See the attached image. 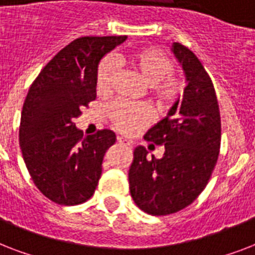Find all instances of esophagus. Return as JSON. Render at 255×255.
<instances>
[{
    "label": "esophagus",
    "mask_w": 255,
    "mask_h": 255,
    "mask_svg": "<svg viewBox=\"0 0 255 255\" xmlns=\"http://www.w3.org/2000/svg\"><path fill=\"white\" fill-rule=\"evenodd\" d=\"M118 143L122 144V145H126V147H129V145H131L129 140L124 139V137H122V136H119V137H118Z\"/></svg>",
    "instance_id": "34e87169"
}]
</instances>
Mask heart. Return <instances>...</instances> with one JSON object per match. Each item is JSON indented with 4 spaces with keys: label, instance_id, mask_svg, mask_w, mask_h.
I'll list each match as a JSON object with an SVG mask.
<instances>
[{
    "label": "heart",
    "instance_id": "heart-1",
    "mask_svg": "<svg viewBox=\"0 0 255 255\" xmlns=\"http://www.w3.org/2000/svg\"><path fill=\"white\" fill-rule=\"evenodd\" d=\"M128 65L149 85L152 100L159 110H168L184 94V82L173 75L174 63L159 50L147 47L136 50L126 59ZM116 77V63L112 57L100 61L96 70L95 85L99 95H108ZM108 116L111 123L123 133H133L145 127L152 119L149 108L143 104L115 102Z\"/></svg>",
    "mask_w": 255,
    "mask_h": 255
}]
</instances>
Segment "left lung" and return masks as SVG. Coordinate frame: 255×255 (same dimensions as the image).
<instances>
[{"mask_svg":"<svg viewBox=\"0 0 255 255\" xmlns=\"http://www.w3.org/2000/svg\"><path fill=\"white\" fill-rule=\"evenodd\" d=\"M172 51L181 63L188 86L168 115L144 135L164 145L161 159L148 157L139 145L128 172L129 192L140 209L167 216L190 205L205 189L217 164L221 118L214 86L194 53L174 42Z\"/></svg>","mask_w":255,"mask_h":255,"instance_id":"1","label":"left lung"}]
</instances>
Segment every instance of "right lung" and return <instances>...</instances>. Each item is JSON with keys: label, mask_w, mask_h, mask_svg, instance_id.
I'll use <instances>...</instances> for the list:
<instances>
[{"label": "right lung", "mask_w": 255, "mask_h": 255, "mask_svg": "<svg viewBox=\"0 0 255 255\" xmlns=\"http://www.w3.org/2000/svg\"><path fill=\"white\" fill-rule=\"evenodd\" d=\"M126 38H77L30 86L21 114L19 145L35 186L55 204L78 205L95 192L104 153L116 136L100 129L85 137L74 120L95 100L100 59Z\"/></svg>", "instance_id": "add662e5"}]
</instances>
